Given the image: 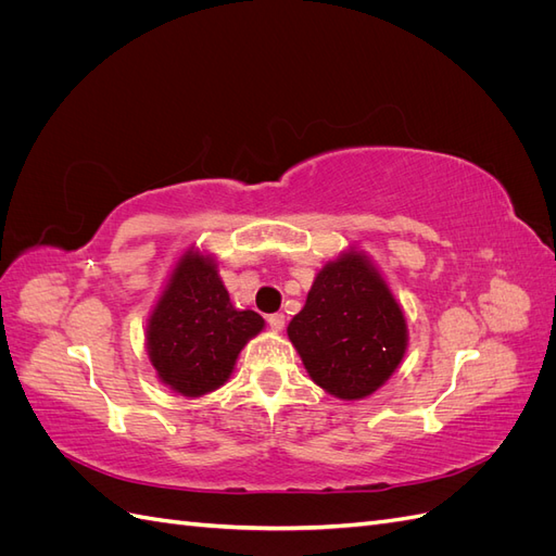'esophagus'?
Wrapping results in <instances>:
<instances>
[{"instance_id":"34e87169","label":"esophagus","mask_w":556,"mask_h":556,"mask_svg":"<svg viewBox=\"0 0 556 556\" xmlns=\"http://www.w3.org/2000/svg\"><path fill=\"white\" fill-rule=\"evenodd\" d=\"M266 323H268V327H271L274 331H282V327H285V315L282 313H271L266 317Z\"/></svg>"}]
</instances>
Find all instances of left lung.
<instances>
[{
    "label": "left lung",
    "instance_id": "8db88e82",
    "mask_svg": "<svg viewBox=\"0 0 556 556\" xmlns=\"http://www.w3.org/2000/svg\"><path fill=\"white\" fill-rule=\"evenodd\" d=\"M308 376L329 394L355 401L390 378L408 345L406 317L362 252L325 264L288 327Z\"/></svg>",
    "mask_w": 556,
    "mask_h": 556
}]
</instances>
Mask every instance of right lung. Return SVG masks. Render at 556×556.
<instances>
[{
	"label": "right lung",
	"instance_id": "obj_1",
	"mask_svg": "<svg viewBox=\"0 0 556 556\" xmlns=\"http://www.w3.org/2000/svg\"><path fill=\"white\" fill-rule=\"evenodd\" d=\"M262 329V315L231 306L215 262L190 250L150 315L148 357L164 384L201 396L227 382L239 352Z\"/></svg>",
	"mask_w": 556,
	"mask_h": 556
}]
</instances>
